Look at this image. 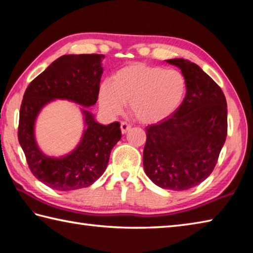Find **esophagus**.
Here are the masks:
<instances>
[{
    "mask_svg": "<svg viewBox=\"0 0 253 253\" xmlns=\"http://www.w3.org/2000/svg\"><path fill=\"white\" fill-rule=\"evenodd\" d=\"M120 127H121L122 134H126V132L131 129V126H130V124H127L126 122H122L121 123V126H120Z\"/></svg>",
    "mask_w": 253,
    "mask_h": 253,
    "instance_id": "esophagus-1",
    "label": "esophagus"
}]
</instances>
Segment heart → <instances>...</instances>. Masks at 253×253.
<instances>
[{
	"instance_id": "obj_1",
	"label": "heart",
	"mask_w": 253,
	"mask_h": 253,
	"mask_svg": "<svg viewBox=\"0 0 253 253\" xmlns=\"http://www.w3.org/2000/svg\"><path fill=\"white\" fill-rule=\"evenodd\" d=\"M185 93L187 80L179 70L132 63L118 70L110 83L101 84L99 103L110 117H117L129 103L140 122L152 124L174 114Z\"/></svg>"
}]
</instances>
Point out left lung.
I'll use <instances>...</instances> for the list:
<instances>
[{"label": "left lung", "mask_w": 253, "mask_h": 253, "mask_svg": "<svg viewBox=\"0 0 253 253\" xmlns=\"http://www.w3.org/2000/svg\"><path fill=\"white\" fill-rule=\"evenodd\" d=\"M166 61L181 70L187 93L174 114L145 129L143 167L158 187L184 191L203 182L214 169L227 138V101L218 84L196 63Z\"/></svg>", "instance_id": "8db88e82"}]
</instances>
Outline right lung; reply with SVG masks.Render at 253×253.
I'll return each mask as SVG.
<instances>
[{"instance_id": "obj_1", "label": "right lung", "mask_w": 253, "mask_h": 253, "mask_svg": "<svg viewBox=\"0 0 253 253\" xmlns=\"http://www.w3.org/2000/svg\"><path fill=\"white\" fill-rule=\"evenodd\" d=\"M103 59L102 54L62 55L38 75L24 93L19 142L35 178L52 189L72 191L94 183L104 173L111 150L121 139L119 122L101 124L86 109L97 101ZM56 99L81 105L84 127L77 147L63 156L51 157L38 147L35 124L41 111Z\"/></svg>"}]
</instances>
